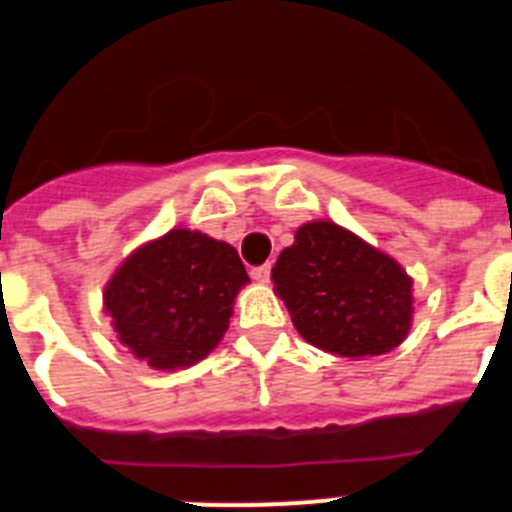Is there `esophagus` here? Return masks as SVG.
I'll return each instance as SVG.
<instances>
[{
	"label": "esophagus",
	"mask_w": 512,
	"mask_h": 512,
	"mask_svg": "<svg viewBox=\"0 0 512 512\" xmlns=\"http://www.w3.org/2000/svg\"><path fill=\"white\" fill-rule=\"evenodd\" d=\"M251 277L256 279V282H269V279H271V264H264V266H256V269H251Z\"/></svg>",
	"instance_id": "34e87169"
}]
</instances>
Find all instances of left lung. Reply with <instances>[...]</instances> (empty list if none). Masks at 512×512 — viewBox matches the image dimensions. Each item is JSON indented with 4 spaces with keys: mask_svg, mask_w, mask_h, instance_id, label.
Instances as JSON below:
<instances>
[{
    "mask_svg": "<svg viewBox=\"0 0 512 512\" xmlns=\"http://www.w3.org/2000/svg\"><path fill=\"white\" fill-rule=\"evenodd\" d=\"M297 333L346 359L387 354L413 323V279L392 256L328 220L297 228L271 269Z\"/></svg>",
    "mask_w": 512,
    "mask_h": 512,
    "instance_id": "8db88e82",
    "label": "left lung"
}]
</instances>
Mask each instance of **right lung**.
Segmentation results:
<instances>
[{"instance_id": "right-lung-1", "label": "right lung", "mask_w": 512, "mask_h": 512, "mask_svg": "<svg viewBox=\"0 0 512 512\" xmlns=\"http://www.w3.org/2000/svg\"><path fill=\"white\" fill-rule=\"evenodd\" d=\"M248 282L230 243L174 228L117 266L104 287V312L135 359L171 372L197 364L220 343L235 295Z\"/></svg>"}]
</instances>
